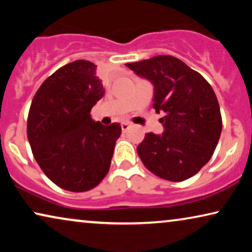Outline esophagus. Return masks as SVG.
Listing matches in <instances>:
<instances>
[{"label":"esophagus","mask_w":252,"mask_h":252,"mask_svg":"<svg viewBox=\"0 0 252 252\" xmlns=\"http://www.w3.org/2000/svg\"><path fill=\"white\" fill-rule=\"evenodd\" d=\"M129 127H130V124H129V123H123V124H122V129H123V132H126V130H128Z\"/></svg>","instance_id":"1"}]
</instances>
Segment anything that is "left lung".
<instances>
[{
  "instance_id": "8db88e82",
  "label": "left lung",
  "mask_w": 252,
  "mask_h": 252,
  "mask_svg": "<svg viewBox=\"0 0 252 252\" xmlns=\"http://www.w3.org/2000/svg\"><path fill=\"white\" fill-rule=\"evenodd\" d=\"M155 86L154 104L165 132L148 133L137 154L148 170L180 182L195 175L212 157L222 128L218 99L211 85L177 57L160 55L126 64Z\"/></svg>"
}]
</instances>
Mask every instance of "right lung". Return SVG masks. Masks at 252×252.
I'll list each match as a JSON object with an SVG mask.
<instances>
[{
  "label": "right lung",
  "instance_id": "obj_1",
  "mask_svg": "<svg viewBox=\"0 0 252 252\" xmlns=\"http://www.w3.org/2000/svg\"><path fill=\"white\" fill-rule=\"evenodd\" d=\"M103 94L96 65L81 60L54 72L33 97L27 118L31 149L43 173L65 190H91L109 172L122 127L92 119Z\"/></svg>",
  "mask_w": 252,
  "mask_h": 252
}]
</instances>
